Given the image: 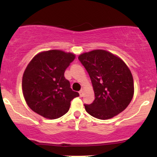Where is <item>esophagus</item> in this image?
I'll return each instance as SVG.
<instances>
[{
    "label": "esophagus",
    "instance_id": "1",
    "mask_svg": "<svg viewBox=\"0 0 157 157\" xmlns=\"http://www.w3.org/2000/svg\"><path fill=\"white\" fill-rule=\"evenodd\" d=\"M79 94H80V97H82V95H83V91H82V90H80V91H79Z\"/></svg>",
    "mask_w": 157,
    "mask_h": 157
}]
</instances>
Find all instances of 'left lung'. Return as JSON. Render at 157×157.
Instances as JSON below:
<instances>
[{
	"instance_id": "1",
	"label": "left lung",
	"mask_w": 157,
	"mask_h": 157,
	"mask_svg": "<svg viewBox=\"0 0 157 157\" xmlns=\"http://www.w3.org/2000/svg\"><path fill=\"white\" fill-rule=\"evenodd\" d=\"M79 60L89 73L95 99L85 104L94 117L108 120L123 111L134 96V80L128 67L120 57L105 50L82 54Z\"/></svg>"
}]
</instances>
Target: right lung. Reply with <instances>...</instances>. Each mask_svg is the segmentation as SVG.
Segmentation results:
<instances>
[{
  "label": "right lung",
  "instance_id": "add662e5",
  "mask_svg": "<svg viewBox=\"0 0 157 157\" xmlns=\"http://www.w3.org/2000/svg\"><path fill=\"white\" fill-rule=\"evenodd\" d=\"M75 55L60 50L37 54L23 75L22 89L27 105L45 118L57 119L69 110L71 101L79 96L64 77Z\"/></svg>",
  "mask_w": 157,
  "mask_h": 157
}]
</instances>
